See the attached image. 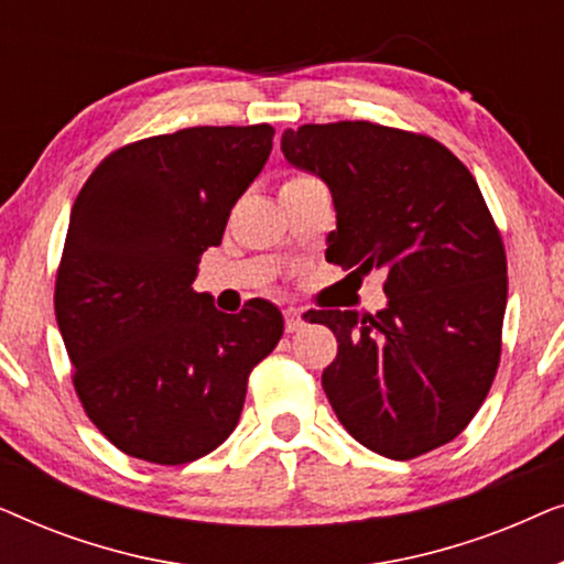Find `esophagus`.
I'll return each instance as SVG.
<instances>
[{
  "label": "esophagus",
  "instance_id": "obj_1",
  "mask_svg": "<svg viewBox=\"0 0 564 564\" xmlns=\"http://www.w3.org/2000/svg\"><path fill=\"white\" fill-rule=\"evenodd\" d=\"M303 326H305L303 313H300L297 307H288V311H284V330H288V334H295V330H300Z\"/></svg>",
  "mask_w": 564,
  "mask_h": 564
}]
</instances>
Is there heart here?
<instances>
[{
  "label": "heart",
  "instance_id": "1",
  "mask_svg": "<svg viewBox=\"0 0 564 564\" xmlns=\"http://www.w3.org/2000/svg\"><path fill=\"white\" fill-rule=\"evenodd\" d=\"M305 180H313V176H307V174H295V176H290V180L284 182V184H297V182H305ZM284 184H282V187H284Z\"/></svg>",
  "mask_w": 564,
  "mask_h": 564
}]
</instances>
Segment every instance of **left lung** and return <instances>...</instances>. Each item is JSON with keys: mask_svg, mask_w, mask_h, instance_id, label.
<instances>
[{"mask_svg": "<svg viewBox=\"0 0 564 564\" xmlns=\"http://www.w3.org/2000/svg\"><path fill=\"white\" fill-rule=\"evenodd\" d=\"M282 153L328 184L326 259L384 274L388 307L311 311L338 354L323 390L344 429L382 457L413 459L459 436L500 361L506 249L469 169L434 138L341 120L282 133Z\"/></svg>", "mask_w": 564, "mask_h": 564, "instance_id": "obj_1", "label": "left lung"}]
</instances>
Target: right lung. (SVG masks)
<instances>
[{
	"label": "right lung",
	"mask_w": 564,
	"mask_h": 564,
	"mask_svg": "<svg viewBox=\"0 0 564 564\" xmlns=\"http://www.w3.org/2000/svg\"><path fill=\"white\" fill-rule=\"evenodd\" d=\"M272 138L267 122L143 138L112 151L76 197L53 305L84 411L130 457L187 465L220 446L251 369L282 338L267 300L228 315L192 290Z\"/></svg>",
	"instance_id": "right-lung-1"
}]
</instances>
